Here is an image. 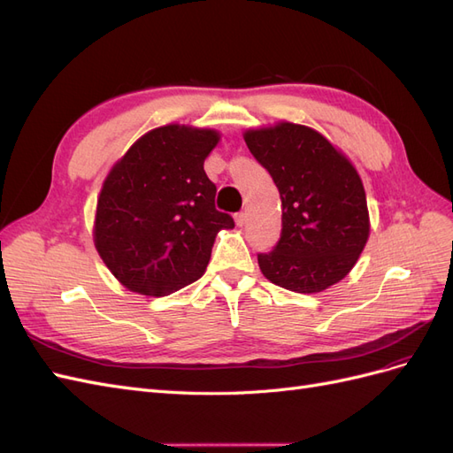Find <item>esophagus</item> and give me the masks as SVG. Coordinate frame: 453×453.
Instances as JSON below:
<instances>
[{"label": "esophagus", "instance_id": "34e87169", "mask_svg": "<svg viewBox=\"0 0 453 453\" xmlns=\"http://www.w3.org/2000/svg\"><path fill=\"white\" fill-rule=\"evenodd\" d=\"M235 224H237L239 227H242V224H244V214H242V212H237V214H235Z\"/></svg>", "mask_w": 453, "mask_h": 453}]
</instances>
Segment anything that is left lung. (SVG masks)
Instances as JSON below:
<instances>
[{
  "label": "left lung",
  "instance_id": "8db88e82",
  "mask_svg": "<svg viewBox=\"0 0 453 453\" xmlns=\"http://www.w3.org/2000/svg\"><path fill=\"white\" fill-rule=\"evenodd\" d=\"M242 136L282 203L280 239L257 254L264 277L300 294L340 282L370 235L366 193L353 163L305 125L280 121Z\"/></svg>",
  "mask_w": 453,
  "mask_h": 453
}]
</instances>
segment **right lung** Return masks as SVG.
<instances>
[{"label":"right lung","mask_w":453,"mask_h":453,"mask_svg":"<svg viewBox=\"0 0 453 453\" xmlns=\"http://www.w3.org/2000/svg\"><path fill=\"white\" fill-rule=\"evenodd\" d=\"M218 142L214 128L165 125L111 166L93 237L125 288L159 298L188 287L209 265L218 231L235 227L216 211V186L203 166Z\"/></svg>","instance_id":"add662e5"}]
</instances>
